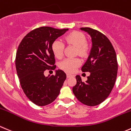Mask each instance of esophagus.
Segmentation results:
<instances>
[{
    "label": "esophagus",
    "instance_id": "1",
    "mask_svg": "<svg viewBox=\"0 0 131 131\" xmlns=\"http://www.w3.org/2000/svg\"><path fill=\"white\" fill-rule=\"evenodd\" d=\"M72 76H73V75H72V74H70V73H67V77H68H68H72Z\"/></svg>",
    "mask_w": 131,
    "mask_h": 131
}]
</instances>
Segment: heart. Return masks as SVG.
Instances as JSON below:
<instances>
[{
  "label": "heart",
  "mask_w": 131,
  "mask_h": 131,
  "mask_svg": "<svg viewBox=\"0 0 131 131\" xmlns=\"http://www.w3.org/2000/svg\"><path fill=\"white\" fill-rule=\"evenodd\" d=\"M64 41L77 47V54L82 57L88 54L90 46L86 42V36L81 32L73 31L64 37ZM64 44L61 40H56L52 45V50L54 56L58 59H61L64 54ZM81 60L79 58H67L60 63V68L67 72H73L81 65Z\"/></svg>",
  "instance_id": "obj_1"
}]
</instances>
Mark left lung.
I'll use <instances>...</instances> for the list:
<instances>
[{"label":"left lung","mask_w":131,"mask_h":131,"mask_svg":"<svg viewBox=\"0 0 131 131\" xmlns=\"http://www.w3.org/2000/svg\"><path fill=\"white\" fill-rule=\"evenodd\" d=\"M92 41L88 59L82 67L83 72H90L86 81L76 75L77 83L72 88L79 101L88 106H95L105 101L112 91L116 79L118 62L113 46L107 36L99 30L82 27Z\"/></svg>","instance_id":"8db88e82"}]
</instances>
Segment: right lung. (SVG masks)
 <instances>
[{
    "label": "right lung",
    "mask_w": 131,
    "mask_h": 131,
    "mask_svg": "<svg viewBox=\"0 0 131 131\" xmlns=\"http://www.w3.org/2000/svg\"><path fill=\"white\" fill-rule=\"evenodd\" d=\"M68 30L47 26L36 28L24 36L18 47L15 65L20 84L27 97L37 106L55 101L67 78L61 70L50 77H45L44 72L56 67L52 45Z\"/></svg>",
    "instance_id": "add662e5"
}]
</instances>
